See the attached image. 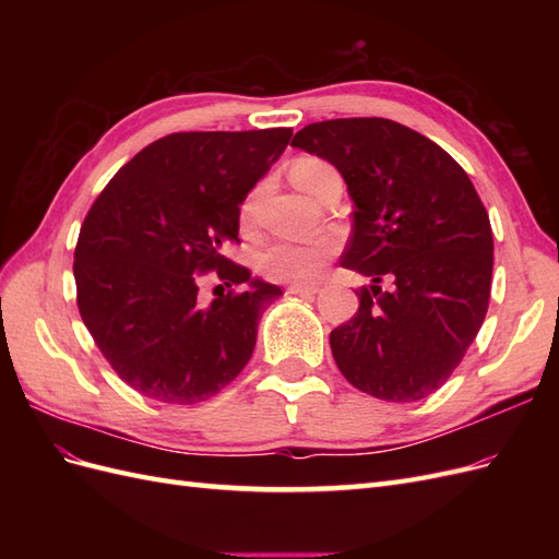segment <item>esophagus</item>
<instances>
[{
  "label": "esophagus",
  "instance_id": "34e87169",
  "mask_svg": "<svg viewBox=\"0 0 559 559\" xmlns=\"http://www.w3.org/2000/svg\"><path fill=\"white\" fill-rule=\"evenodd\" d=\"M319 286L314 284H292L286 286V294H296V296H308V294H317Z\"/></svg>",
  "mask_w": 559,
  "mask_h": 559
}]
</instances>
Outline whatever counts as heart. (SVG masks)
I'll use <instances>...</instances> for the list:
<instances>
[{"label": "heart", "mask_w": 559, "mask_h": 559, "mask_svg": "<svg viewBox=\"0 0 559 559\" xmlns=\"http://www.w3.org/2000/svg\"><path fill=\"white\" fill-rule=\"evenodd\" d=\"M331 170L326 160L319 158H298L292 167V177L298 189L310 193L312 181ZM253 216V200H247L240 210V222L249 224ZM337 251V240L331 235H319V238H277L270 240L257 253V267L265 280L273 282H308L314 280L326 261Z\"/></svg>", "instance_id": "1"}]
</instances>
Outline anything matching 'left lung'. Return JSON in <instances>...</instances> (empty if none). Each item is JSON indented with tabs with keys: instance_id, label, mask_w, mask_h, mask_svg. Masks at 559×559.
I'll return each mask as SVG.
<instances>
[{
	"instance_id": "1",
	"label": "left lung",
	"mask_w": 559,
	"mask_h": 559,
	"mask_svg": "<svg viewBox=\"0 0 559 559\" xmlns=\"http://www.w3.org/2000/svg\"><path fill=\"white\" fill-rule=\"evenodd\" d=\"M292 146L343 175L354 226L341 265L373 280L331 331L337 368L380 401L433 394L476 341L492 289V226L468 175L425 134L378 116L310 123Z\"/></svg>"
}]
</instances>
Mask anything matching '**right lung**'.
Listing matches in <instances>:
<instances>
[{
    "label": "right lung",
    "instance_id": "add662e5",
    "mask_svg": "<svg viewBox=\"0 0 559 559\" xmlns=\"http://www.w3.org/2000/svg\"><path fill=\"white\" fill-rule=\"evenodd\" d=\"M292 128L173 132L105 186L74 249L76 306L114 373L146 399L193 405L240 376L280 286L226 259L240 205L292 140ZM227 289L212 307L199 280Z\"/></svg>",
    "mask_w": 559,
    "mask_h": 559
}]
</instances>
